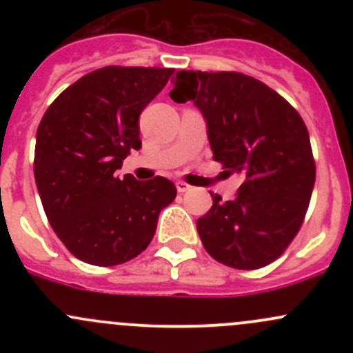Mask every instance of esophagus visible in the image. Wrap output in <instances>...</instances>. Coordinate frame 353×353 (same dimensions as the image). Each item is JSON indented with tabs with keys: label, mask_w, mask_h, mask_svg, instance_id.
Returning <instances> with one entry per match:
<instances>
[{
	"label": "esophagus",
	"mask_w": 353,
	"mask_h": 353,
	"mask_svg": "<svg viewBox=\"0 0 353 353\" xmlns=\"http://www.w3.org/2000/svg\"><path fill=\"white\" fill-rule=\"evenodd\" d=\"M176 186H177V191H179V193H186V191H190L191 188H193V186H190L188 183H184V181H177Z\"/></svg>",
	"instance_id": "obj_1"
}]
</instances>
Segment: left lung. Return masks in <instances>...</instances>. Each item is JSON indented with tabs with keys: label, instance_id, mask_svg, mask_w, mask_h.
I'll use <instances>...</instances> for the list:
<instances>
[{
	"label": "left lung",
	"instance_id": "1",
	"mask_svg": "<svg viewBox=\"0 0 353 353\" xmlns=\"http://www.w3.org/2000/svg\"><path fill=\"white\" fill-rule=\"evenodd\" d=\"M169 95L194 102L213 160L244 177L236 199L212 193V208L196 220L205 249L230 268L273 263L297 236L316 181L301 114L268 85L237 71L183 70Z\"/></svg>",
	"mask_w": 353,
	"mask_h": 353
}]
</instances>
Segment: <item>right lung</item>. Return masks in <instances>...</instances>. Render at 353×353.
<instances>
[{
  "label": "right lung",
  "mask_w": 353,
  "mask_h": 353,
  "mask_svg": "<svg viewBox=\"0 0 353 353\" xmlns=\"http://www.w3.org/2000/svg\"><path fill=\"white\" fill-rule=\"evenodd\" d=\"M172 74V68H101L61 92L39 124L34 176L46 216L88 265L137 258L154 239L160 210L176 198L165 177L140 183L116 174L141 148V110Z\"/></svg>",
  "instance_id": "1"
}]
</instances>
